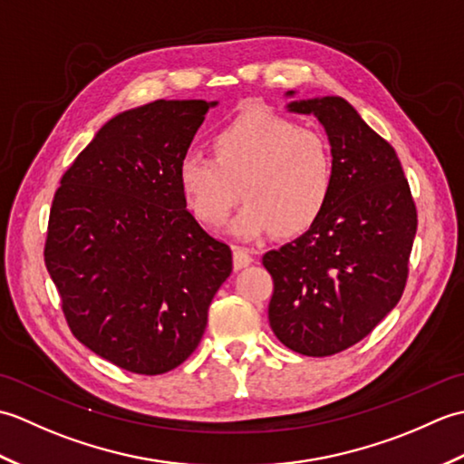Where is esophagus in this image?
<instances>
[{"label":"esophagus","mask_w":464,"mask_h":464,"mask_svg":"<svg viewBox=\"0 0 464 464\" xmlns=\"http://www.w3.org/2000/svg\"><path fill=\"white\" fill-rule=\"evenodd\" d=\"M253 263V257H251V253L247 251V249H243V247H233V267L235 269H245L247 267V265H251Z\"/></svg>","instance_id":"esophagus-1"}]
</instances>
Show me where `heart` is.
Instances as JSON below:
<instances>
[{"mask_svg": "<svg viewBox=\"0 0 464 464\" xmlns=\"http://www.w3.org/2000/svg\"><path fill=\"white\" fill-rule=\"evenodd\" d=\"M213 160L187 153L177 181L191 213L219 227L243 195L231 223L239 239L251 241L275 229L281 237L307 231L329 203L334 181L331 145L324 135L287 117L247 110L211 137Z\"/></svg>", "mask_w": 464, "mask_h": 464, "instance_id": "heart-1", "label": "heart"}]
</instances>
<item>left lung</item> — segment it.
Instances as JSON below:
<instances>
[{"instance_id":"1","label":"left lung","mask_w":464,"mask_h":464,"mask_svg":"<svg viewBox=\"0 0 464 464\" xmlns=\"http://www.w3.org/2000/svg\"><path fill=\"white\" fill-rule=\"evenodd\" d=\"M287 107L324 127L334 181L309 231L263 255L273 277L269 324L291 351L329 357L367 337L402 297L417 207L395 150L349 102L331 95Z\"/></svg>"}]
</instances>
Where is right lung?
Returning <instances> with one entry per match:
<instances>
[{
    "instance_id": "obj_1",
    "label": "right lung",
    "mask_w": 464,
    "mask_h": 464,
    "mask_svg": "<svg viewBox=\"0 0 464 464\" xmlns=\"http://www.w3.org/2000/svg\"><path fill=\"white\" fill-rule=\"evenodd\" d=\"M157 100L115 115L63 173L45 267L73 337L137 374H163L199 344L231 275L229 245L187 211L177 167L209 107Z\"/></svg>"
}]
</instances>
